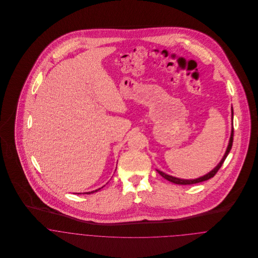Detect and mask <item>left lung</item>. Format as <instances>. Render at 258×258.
I'll use <instances>...</instances> for the list:
<instances>
[{
  "mask_svg": "<svg viewBox=\"0 0 258 258\" xmlns=\"http://www.w3.org/2000/svg\"><path fill=\"white\" fill-rule=\"evenodd\" d=\"M231 114H232V115H231V118H232V120H233V109H232V107H231ZM232 142H233V125H232V127H231V134H230V138H229L228 146L226 148V151H225V153H224V155H223V157H222L221 162H220V163L218 164V166H217L214 170H212L210 173H208L207 175H205V176H203V177H200V178H198V179H194V180H184V179H179V178H176V177H173V176L167 175V174H165V173H163L162 171H159V170H157V172H158V173H159L163 178H165L166 180H168L169 182H172V183H174V184H198V183H201V182H204V181H207V180H209V179L213 178V177L218 173V171L221 169V167L222 166V164H223V162H224L225 158L227 157V155H228L229 151L231 150V147H232Z\"/></svg>",
  "mask_w": 258,
  "mask_h": 258,
  "instance_id": "left-lung-1",
  "label": "left lung"
}]
</instances>
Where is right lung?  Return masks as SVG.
Wrapping results in <instances>:
<instances>
[{
    "mask_svg": "<svg viewBox=\"0 0 258 258\" xmlns=\"http://www.w3.org/2000/svg\"><path fill=\"white\" fill-rule=\"evenodd\" d=\"M101 188V187H100ZM100 188H98V189H95V190H92V191H89V192H84V194H93V192H95V191H97V190H99ZM79 194H81V192H78L77 195H79Z\"/></svg>",
    "mask_w": 258,
    "mask_h": 258,
    "instance_id": "add662e5",
    "label": "right lung"
}]
</instances>
